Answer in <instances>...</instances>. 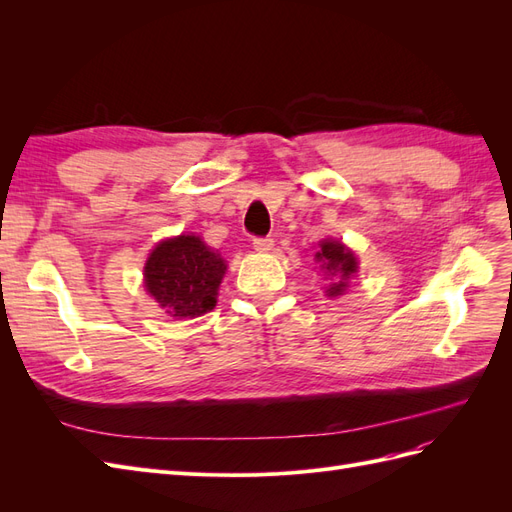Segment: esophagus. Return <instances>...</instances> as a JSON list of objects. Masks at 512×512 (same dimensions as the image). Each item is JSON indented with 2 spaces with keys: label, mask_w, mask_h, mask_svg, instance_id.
<instances>
[{
  "label": "esophagus",
  "mask_w": 512,
  "mask_h": 512,
  "mask_svg": "<svg viewBox=\"0 0 512 512\" xmlns=\"http://www.w3.org/2000/svg\"><path fill=\"white\" fill-rule=\"evenodd\" d=\"M273 247V239H269V237H256L254 239V250L256 252H269Z\"/></svg>",
  "instance_id": "34e87169"
}]
</instances>
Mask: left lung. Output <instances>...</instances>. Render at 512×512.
Listing matches in <instances>:
<instances>
[{
	"label": "left lung",
	"mask_w": 512,
	"mask_h": 512,
	"mask_svg": "<svg viewBox=\"0 0 512 512\" xmlns=\"http://www.w3.org/2000/svg\"><path fill=\"white\" fill-rule=\"evenodd\" d=\"M318 245L316 260L320 262V269L333 277V284L327 288V294L329 297H339V294L348 290L352 275L359 271V262H356L354 252L348 250L342 241L324 239Z\"/></svg>",
	"instance_id": "left-lung-1"
}]
</instances>
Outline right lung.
<instances>
[{
	"instance_id": "add662e5",
	"label": "right lung",
	"mask_w": 512,
	"mask_h": 512,
	"mask_svg": "<svg viewBox=\"0 0 512 512\" xmlns=\"http://www.w3.org/2000/svg\"><path fill=\"white\" fill-rule=\"evenodd\" d=\"M226 260L196 235L160 241L145 262V288L173 318L203 316L218 303Z\"/></svg>"
}]
</instances>
